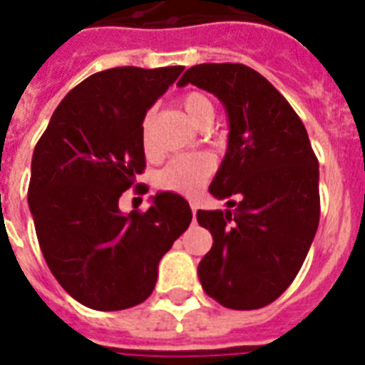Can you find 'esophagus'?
Here are the masks:
<instances>
[{
  "label": "esophagus",
  "mask_w": 365,
  "mask_h": 365,
  "mask_svg": "<svg viewBox=\"0 0 365 365\" xmlns=\"http://www.w3.org/2000/svg\"><path fill=\"white\" fill-rule=\"evenodd\" d=\"M190 207H191V213H193V221H195V211H197V205H195V203H190Z\"/></svg>",
  "instance_id": "34e87169"
}]
</instances>
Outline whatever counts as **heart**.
<instances>
[{
    "instance_id": "1",
    "label": "heart",
    "mask_w": 365,
    "mask_h": 365,
    "mask_svg": "<svg viewBox=\"0 0 365 365\" xmlns=\"http://www.w3.org/2000/svg\"><path fill=\"white\" fill-rule=\"evenodd\" d=\"M183 111L187 113L195 125L205 117L207 113H213V105L201 93H190L183 97ZM143 143L144 148H150V138H148V119L143 123ZM215 160L207 152H187L180 154L168 162L166 166L160 170L158 185L164 190L175 191L182 195H193L197 193L199 187L209 180L213 174Z\"/></svg>"
}]
</instances>
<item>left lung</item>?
I'll return each mask as SVG.
<instances>
[{
    "instance_id": "8db88e82",
    "label": "left lung",
    "mask_w": 365,
    "mask_h": 365,
    "mask_svg": "<svg viewBox=\"0 0 365 365\" xmlns=\"http://www.w3.org/2000/svg\"><path fill=\"white\" fill-rule=\"evenodd\" d=\"M213 93L229 117V144L209 193L235 209L197 211L213 235L201 287L237 311L269 305L303 266L321 217L319 160L305 125L274 86L245 64H197L178 86Z\"/></svg>"
}]
</instances>
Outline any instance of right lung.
<instances>
[{
  "instance_id": "obj_1",
  "label": "right lung",
  "mask_w": 365,
  "mask_h": 365,
  "mask_svg": "<svg viewBox=\"0 0 365 365\" xmlns=\"http://www.w3.org/2000/svg\"><path fill=\"white\" fill-rule=\"evenodd\" d=\"M183 66H120L70 91L36 143L29 209L52 275L96 311L143 303L158 264L190 227V203L158 191L146 213H123L119 197L144 170L143 120Z\"/></svg>"
}]
</instances>
